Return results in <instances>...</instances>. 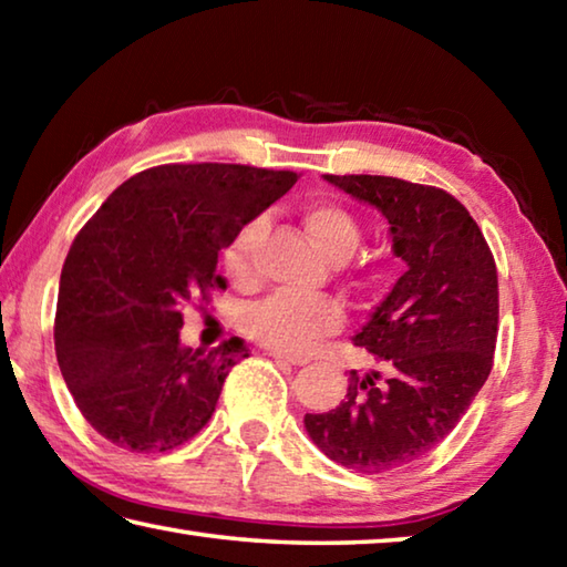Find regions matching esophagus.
<instances>
[{
    "label": "esophagus",
    "mask_w": 567,
    "mask_h": 567,
    "mask_svg": "<svg viewBox=\"0 0 567 567\" xmlns=\"http://www.w3.org/2000/svg\"><path fill=\"white\" fill-rule=\"evenodd\" d=\"M270 358H275L277 362H287V364H295V368H302V364H307L305 358H292V354H285V352H277L272 350Z\"/></svg>",
    "instance_id": "1"
}]
</instances>
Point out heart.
I'll return each instance as SVG.
<instances>
[{
    "mask_svg": "<svg viewBox=\"0 0 567 567\" xmlns=\"http://www.w3.org/2000/svg\"><path fill=\"white\" fill-rule=\"evenodd\" d=\"M307 233L334 260L350 257L360 245L362 227L348 207L332 199H312L302 207ZM265 233V219L252 217L237 229L233 243L225 247L223 265L229 280L237 287L255 282V252ZM344 310L334 297H290L272 295L247 315V332L265 348L277 352L302 354L322 340L324 334L340 330Z\"/></svg>",
    "mask_w": 567,
    "mask_h": 567,
    "instance_id": "b5f03b06",
    "label": "heart"
}]
</instances>
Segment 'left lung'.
I'll list each match as a JSON object with an SVG mask.
<instances>
[{"instance_id":"8db88e82","label":"left lung","mask_w":567,"mask_h":567,"mask_svg":"<svg viewBox=\"0 0 567 567\" xmlns=\"http://www.w3.org/2000/svg\"><path fill=\"white\" fill-rule=\"evenodd\" d=\"M390 223L408 270L352 342L388 368L358 378L334 410L305 415L324 455L364 475L427 455L453 433L493 370L497 267L467 209L450 192L380 175H324Z\"/></svg>"}]
</instances>
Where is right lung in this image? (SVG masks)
Instances as JSON below:
<instances>
[{"label": "right lung", "mask_w": 567, "mask_h": 567, "mask_svg": "<svg viewBox=\"0 0 567 567\" xmlns=\"http://www.w3.org/2000/svg\"><path fill=\"white\" fill-rule=\"evenodd\" d=\"M297 182L290 169L159 165L112 192L74 237L60 277L54 350L84 420L130 453H167L213 417L239 338L179 344L182 307L223 290L219 249Z\"/></svg>", "instance_id": "add662e5"}]
</instances>
